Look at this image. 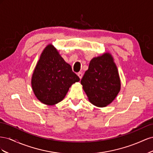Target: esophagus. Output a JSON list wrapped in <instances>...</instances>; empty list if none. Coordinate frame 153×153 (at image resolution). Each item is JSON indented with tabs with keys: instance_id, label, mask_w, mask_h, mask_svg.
Segmentation results:
<instances>
[{
	"instance_id": "1",
	"label": "esophagus",
	"mask_w": 153,
	"mask_h": 153,
	"mask_svg": "<svg viewBox=\"0 0 153 153\" xmlns=\"http://www.w3.org/2000/svg\"><path fill=\"white\" fill-rule=\"evenodd\" d=\"M77 76H78V77H79V79H81V78H82V73H81V72L77 73Z\"/></svg>"
}]
</instances>
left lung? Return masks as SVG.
<instances>
[{
	"label": "left lung",
	"instance_id": "1",
	"mask_svg": "<svg viewBox=\"0 0 153 153\" xmlns=\"http://www.w3.org/2000/svg\"><path fill=\"white\" fill-rule=\"evenodd\" d=\"M81 84L89 101L94 106L106 107L114 101L120 90L121 82L110 52L91 59Z\"/></svg>",
	"mask_w": 153,
	"mask_h": 153
}]
</instances>
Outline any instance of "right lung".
Returning a JSON list of instances; mask_svg holds the SVG:
<instances>
[{
	"label": "right lung",
	"instance_id": "obj_1",
	"mask_svg": "<svg viewBox=\"0 0 153 153\" xmlns=\"http://www.w3.org/2000/svg\"><path fill=\"white\" fill-rule=\"evenodd\" d=\"M79 80L54 46L49 44L42 51L34 68L31 86L39 101L53 106L63 101L70 87Z\"/></svg>",
	"mask_w": 153,
	"mask_h": 153
}]
</instances>
